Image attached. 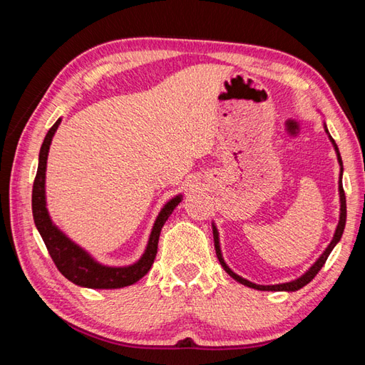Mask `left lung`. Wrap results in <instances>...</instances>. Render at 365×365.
Listing matches in <instances>:
<instances>
[{"label": "left lung", "mask_w": 365, "mask_h": 365, "mask_svg": "<svg viewBox=\"0 0 365 365\" xmlns=\"http://www.w3.org/2000/svg\"><path fill=\"white\" fill-rule=\"evenodd\" d=\"M323 127H324V131H327V135L329 138V141L332 144V147H334L336 150V155H337V161H339V166H340V174H339V199H340V213H339V222H337V227H336V232L334 235H332V240L331 243L327 246V250H324L322 252V255L319 259H317L311 268L306 269V273H302L299 277L293 279V281H289V282H282V284H274V285H260V284H254L251 281H247V279L238 276L237 273H234L229 267L227 263L224 262V257H222V252H221V245H220V232L218 229H216L215 222L212 221V229H213V240H215V250H216V255H218V260L221 263V267L224 268V271L230 276L234 277L237 282L243 284L246 287H250V289H255V290H262V292H297L299 289H302V287L307 285L309 282L312 281V279L319 274V271L322 269V267L324 265V262H327V259L329 257L331 251L334 250L336 245L340 242V238H342V234H344V229H345V222H346V199H345V192H344V187H342V174H344V163H342V157H340V152H339V147L336 144L334 139H332V136L329 135L328 131V127H327V122H323Z\"/></svg>", "instance_id": "left-lung-1"}]
</instances>
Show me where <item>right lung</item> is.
Wrapping results in <instances>:
<instances>
[{
  "label": "right lung",
  "mask_w": 365,
  "mask_h": 365,
  "mask_svg": "<svg viewBox=\"0 0 365 365\" xmlns=\"http://www.w3.org/2000/svg\"><path fill=\"white\" fill-rule=\"evenodd\" d=\"M63 119H58L54 125L46 133L41 152H38V166L36 180L33 185V216L34 224L41 234L43 243L48 250L54 265L66 276L68 281L86 287V289H122L138 282L139 279L144 277L153 265L155 255L158 250L160 232L165 226L168 218L173 215L174 208L182 202L183 195H177L163 205L157 220L153 222L152 232L149 235L145 250L141 257L135 263L125 267H110L103 265L96 260L92 255L76 245L72 238H68L56 224L53 222L51 216L46 208V192H45V173H46V160H48L50 145L53 136L56 133L59 123Z\"/></svg>",
  "instance_id": "1"
}]
</instances>
